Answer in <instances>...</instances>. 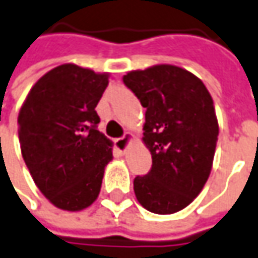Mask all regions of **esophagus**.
Wrapping results in <instances>:
<instances>
[{
  "mask_svg": "<svg viewBox=\"0 0 258 258\" xmlns=\"http://www.w3.org/2000/svg\"><path fill=\"white\" fill-rule=\"evenodd\" d=\"M132 139H134V135L131 134V132H126L122 138H119V139L114 141V145H116V148H117L120 152H124L126 148H127V145L131 144Z\"/></svg>",
  "mask_w": 258,
  "mask_h": 258,
  "instance_id": "34e87169",
  "label": "esophagus"
}]
</instances>
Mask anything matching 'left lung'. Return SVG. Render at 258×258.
Returning <instances> with one entry per match:
<instances>
[{"mask_svg": "<svg viewBox=\"0 0 258 258\" xmlns=\"http://www.w3.org/2000/svg\"><path fill=\"white\" fill-rule=\"evenodd\" d=\"M146 109L144 144L152 168L134 181L139 204L155 214H173L203 191L218 139L213 97L191 72L156 64L123 76Z\"/></svg>", "mask_w": 258, "mask_h": 258, "instance_id": "left-lung-1", "label": "left lung"}]
</instances>
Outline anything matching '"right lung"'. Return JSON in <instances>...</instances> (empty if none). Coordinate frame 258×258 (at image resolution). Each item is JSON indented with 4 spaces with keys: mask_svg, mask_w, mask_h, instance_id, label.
Returning <instances> with one entry per match:
<instances>
[{
    "mask_svg": "<svg viewBox=\"0 0 258 258\" xmlns=\"http://www.w3.org/2000/svg\"><path fill=\"white\" fill-rule=\"evenodd\" d=\"M109 73L67 63L45 73L18 113L21 154L35 185L60 210L80 211L96 201L112 141L97 131L96 106Z\"/></svg>",
    "mask_w": 258,
    "mask_h": 258,
    "instance_id": "add662e5",
    "label": "right lung"
}]
</instances>
